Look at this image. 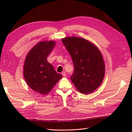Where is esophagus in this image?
<instances>
[{
  "label": "esophagus",
  "instance_id": "obj_1",
  "mask_svg": "<svg viewBox=\"0 0 132 132\" xmlns=\"http://www.w3.org/2000/svg\"><path fill=\"white\" fill-rule=\"evenodd\" d=\"M62 75H63V77H66V73L65 71H63L62 72Z\"/></svg>",
  "mask_w": 132,
  "mask_h": 132
}]
</instances>
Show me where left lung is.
<instances>
[{
    "label": "left lung",
    "mask_w": 132,
    "mask_h": 132,
    "mask_svg": "<svg viewBox=\"0 0 132 132\" xmlns=\"http://www.w3.org/2000/svg\"><path fill=\"white\" fill-rule=\"evenodd\" d=\"M62 41L74 64L72 82L82 94L95 91L101 85L105 74V64L99 50L83 38L66 37Z\"/></svg>",
    "instance_id": "1"
}]
</instances>
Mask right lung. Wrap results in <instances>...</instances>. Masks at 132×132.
<instances>
[{"mask_svg": "<svg viewBox=\"0 0 132 132\" xmlns=\"http://www.w3.org/2000/svg\"><path fill=\"white\" fill-rule=\"evenodd\" d=\"M54 41H42L30 50L25 60L24 77L33 91L46 95L62 77L47 61L55 46Z\"/></svg>", "mask_w": 132, "mask_h": 132, "instance_id": "1", "label": "right lung"}]
</instances>
